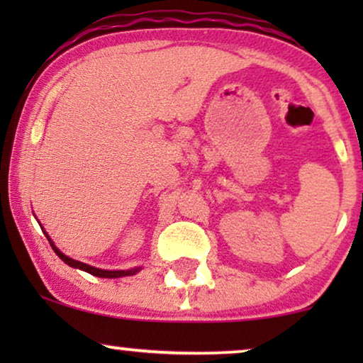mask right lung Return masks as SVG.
Instances as JSON below:
<instances>
[{
    "mask_svg": "<svg viewBox=\"0 0 363 363\" xmlns=\"http://www.w3.org/2000/svg\"><path fill=\"white\" fill-rule=\"evenodd\" d=\"M39 223V221H38ZM41 230H43V226H41ZM44 235L48 236V240H49V242H51V246H52V250H54V252H56V255L61 257V259L66 262L67 266H71V267H74V269H81V271H86V272H89V274H92V276H97V277H106V279H116V277H123V276H133V274H137L138 271L142 269L140 266L138 267H132V269H117V271H108V269H99V267H94V266H91V264H86V262H81V261H76V259H72V257H69V256H66L64 255L62 251H59V247L54 245L52 242V240L51 238H49V235L46 231H44Z\"/></svg>",
    "mask_w": 363,
    "mask_h": 363,
    "instance_id": "1",
    "label": "right lung"
}]
</instances>
